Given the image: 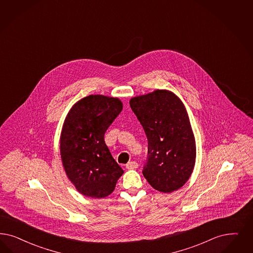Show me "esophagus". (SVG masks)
Segmentation results:
<instances>
[{
  "instance_id": "obj_1",
  "label": "esophagus",
  "mask_w": 253,
  "mask_h": 253,
  "mask_svg": "<svg viewBox=\"0 0 253 253\" xmlns=\"http://www.w3.org/2000/svg\"><path fill=\"white\" fill-rule=\"evenodd\" d=\"M138 167V164L136 162H129L127 165H126V168L131 170V169H135Z\"/></svg>"
}]
</instances>
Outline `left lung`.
<instances>
[{
	"label": "left lung",
	"mask_w": 253,
	"mask_h": 253,
	"mask_svg": "<svg viewBox=\"0 0 253 253\" xmlns=\"http://www.w3.org/2000/svg\"><path fill=\"white\" fill-rule=\"evenodd\" d=\"M148 137L143 174L159 192H174L188 181L195 164V139L183 103L173 92L157 89L131 98Z\"/></svg>",
	"instance_id": "8db88e82"
}]
</instances>
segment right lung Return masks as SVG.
Listing matches in <instances>:
<instances>
[{
  "instance_id": "1",
  "label": "right lung",
  "mask_w": 253,
  "mask_h": 253,
  "mask_svg": "<svg viewBox=\"0 0 253 253\" xmlns=\"http://www.w3.org/2000/svg\"><path fill=\"white\" fill-rule=\"evenodd\" d=\"M118 98L88 95L73 105L61 134L64 170L81 194L104 198L124 173L105 145V133L122 112Z\"/></svg>"
}]
</instances>
